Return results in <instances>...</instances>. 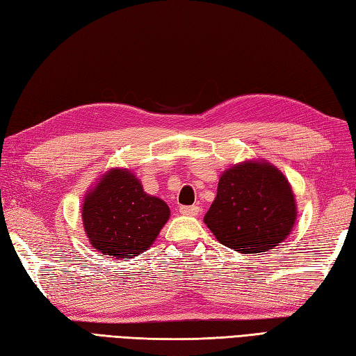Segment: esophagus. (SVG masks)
Wrapping results in <instances>:
<instances>
[{"instance_id": "34e87169", "label": "esophagus", "mask_w": 356, "mask_h": 356, "mask_svg": "<svg viewBox=\"0 0 356 356\" xmlns=\"http://www.w3.org/2000/svg\"><path fill=\"white\" fill-rule=\"evenodd\" d=\"M199 211H200V208L195 207V205H193V207H180L179 208V213L184 214V216H197Z\"/></svg>"}]
</instances>
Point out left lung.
Here are the masks:
<instances>
[{
    "instance_id": "1",
    "label": "left lung",
    "mask_w": 356,
    "mask_h": 356,
    "mask_svg": "<svg viewBox=\"0 0 356 356\" xmlns=\"http://www.w3.org/2000/svg\"><path fill=\"white\" fill-rule=\"evenodd\" d=\"M297 205L283 172L246 161L226 170L203 222L222 245L241 254L274 249L293 228Z\"/></svg>"
}]
</instances>
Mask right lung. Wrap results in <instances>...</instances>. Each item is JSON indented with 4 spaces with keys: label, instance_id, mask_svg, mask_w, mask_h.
Returning <instances> with one entry per match:
<instances>
[{
    "label": "right lung",
    "instance_id": "1",
    "mask_svg": "<svg viewBox=\"0 0 356 356\" xmlns=\"http://www.w3.org/2000/svg\"><path fill=\"white\" fill-rule=\"evenodd\" d=\"M168 218V205L147 194L134 174L120 168L105 172L82 205V222L92 246L125 260L145 252Z\"/></svg>",
    "mask_w": 356,
    "mask_h": 356
}]
</instances>
